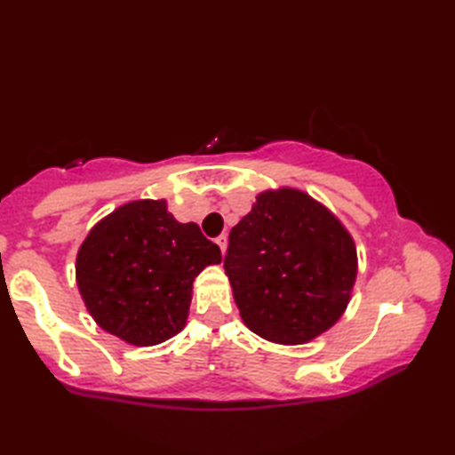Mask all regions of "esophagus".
<instances>
[{
  "mask_svg": "<svg viewBox=\"0 0 455 455\" xmlns=\"http://www.w3.org/2000/svg\"><path fill=\"white\" fill-rule=\"evenodd\" d=\"M215 243L219 244V248H220V252L222 254H225L227 252V243H228V236L227 235H220L217 240H215Z\"/></svg>",
  "mask_w": 455,
  "mask_h": 455,
  "instance_id": "esophagus-1",
  "label": "esophagus"
}]
</instances>
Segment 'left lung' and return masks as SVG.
Instances as JSON below:
<instances>
[{"mask_svg":"<svg viewBox=\"0 0 455 455\" xmlns=\"http://www.w3.org/2000/svg\"><path fill=\"white\" fill-rule=\"evenodd\" d=\"M225 274L250 331L275 344H305L334 326L350 303L355 244L308 193L266 189L230 230Z\"/></svg>","mask_w":455,"mask_h":455,"instance_id":"1","label":"left lung"}]
</instances>
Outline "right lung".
Instances as JSON below:
<instances>
[{
    "mask_svg": "<svg viewBox=\"0 0 455 455\" xmlns=\"http://www.w3.org/2000/svg\"><path fill=\"white\" fill-rule=\"evenodd\" d=\"M220 259L196 222L173 219L166 199H139L90 230L76 256V282L105 332L156 346L183 331L193 282Z\"/></svg>",
    "mask_w": 455,
    "mask_h": 455,
    "instance_id": "1",
    "label": "right lung"
}]
</instances>
